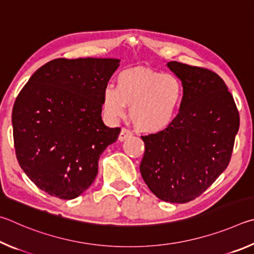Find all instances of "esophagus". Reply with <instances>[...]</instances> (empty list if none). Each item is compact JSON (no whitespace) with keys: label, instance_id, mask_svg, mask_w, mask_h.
I'll list each match as a JSON object with an SVG mask.
<instances>
[{"label":"esophagus","instance_id":"34e87169","mask_svg":"<svg viewBox=\"0 0 254 254\" xmlns=\"http://www.w3.org/2000/svg\"><path fill=\"white\" fill-rule=\"evenodd\" d=\"M130 137H132V132L129 131L128 129H126V128H123L122 131H120L119 136H118V140L124 141V140H126L128 138H130Z\"/></svg>","mask_w":254,"mask_h":254}]
</instances>
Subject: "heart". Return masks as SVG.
Returning <instances> with one entry per match:
<instances>
[{"label":"heart","mask_w":254,"mask_h":254,"mask_svg":"<svg viewBox=\"0 0 254 254\" xmlns=\"http://www.w3.org/2000/svg\"><path fill=\"white\" fill-rule=\"evenodd\" d=\"M117 86H106L102 109L116 122L129 108V118L137 130L158 134L170 128L184 100V87L174 74L137 66L124 70L116 78Z\"/></svg>","instance_id":"heart-1"}]
</instances>
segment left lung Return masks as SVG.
Segmentation results:
<instances>
[{"label": "left lung", "mask_w": 254, "mask_h": 254, "mask_svg": "<svg viewBox=\"0 0 254 254\" xmlns=\"http://www.w3.org/2000/svg\"><path fill=\"white\" fill-rule=\"evenodd\" d=\"M184 87L175 122L158 134L141 136L145 154L140 174L148 189L170 203L201 195L228 167L239 111L219 74L177 61L167 62Z\"/></svg>", "instance_id": "left-lung-1"}]
</instances>
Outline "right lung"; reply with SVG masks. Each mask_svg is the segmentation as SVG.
I'll return each instance as SVG.
<instances>
[{"instance_id": "1", "label": "right lung", "mask_w": 254, "mask_h": 254, "mask_svg": "<svg viewBox=\"0 0 254 254\" xmlns=\"http://www.w3.org/2000/svg\"><path fill=\"white\" fill-rule=\"evenodd\" d=\"M119 59H55L39 68L13 106V139L26 176L51 196L78 197L120 128L101 119L102 91Z\"/></svg>"}]
</instances>
